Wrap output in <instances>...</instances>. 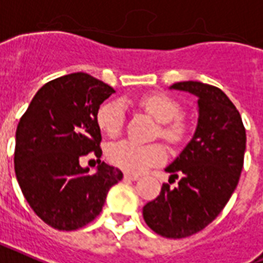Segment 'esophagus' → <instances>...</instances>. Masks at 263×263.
<instances>
[{"label":"esophagus","mask_w":263,"mask_h":263,"mask_svg":"<svg viewBox=\"0 0 263 263\" xmlns=\"http://www.w3.org/2000/svg\"><path fill=\"white\" fill-rule=\"evenodd\" d=\"M124 179H127V180H138L139 179V176L135 175V174H124Z\"/></svg>","instance_id":"obj_1"}]
</instances>
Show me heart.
<instances>
[{"label": "heart", "instance_id": "heart-1", "mask_svg": "<svg viewBox=\"0 0 263 263\" xmlns=\"http://www.w3.org/2000/svg\"><path fill=\"white\" fill-rule=\"evenodd\" d=\"M139 105L152 114L157 121L163 123L161 136L171 143L180 140L183 129L180 124L171 123L179 117L182 113L179 103L171 96L165 93H150L139 100ZM98 124L102 131L110 138H116L123 131L125 121V110L123 102L110 100L100 106L96 116ZM109 160L116 167L132 174H140L149 167L163 163L165 152L163 146L157 145H139L131 140H121L110 146Z\"/></svg>", "mask_w": 263, "mask_h": 263}]
</instances>
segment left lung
Returning a JSON list of instances; mask_svg holds the SVG:
<instances>
[{"label": "left lung", "mask_w": 263, "mask_h": 263, "mask_svg": "<svg viewBox=\"0 0 263 263\" xmlns=\"http://www.w3.org/2000/svg\"><path fill=\"white\" fill-rule=\"evenodd\" d=\"M171 88L198 98L197 128L165 168L178 186L163 183L157 198L143 207V218L160 236L183 238L210 225L228 204L243 170L247 136L238 110L219 88L198 81Z\"/></svg>", "instance_id": "8db88e82"}]
</instances>
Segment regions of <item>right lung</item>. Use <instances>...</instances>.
Returning <instances> with one entry per match:
<instances>
[{
    "instance_id": "1",
    "label": "right lung",
    "mask_w": 263,
    "mask_h": 263,
    "mask_svg": "<svg viewBox=\"0 0 263 263\" xmlns=\"http://www.w3.org/2000/svg\"><path fill=\"white\" fill-rule=\"evenodd\" d=\"M114 89L85 73L55 78L34 95L16 128L15 174L22 193L41 219L77 230L95 219L123 172L100 163L92 175L80 158H100V105Z\"/></svg>"
}]
</instances>
